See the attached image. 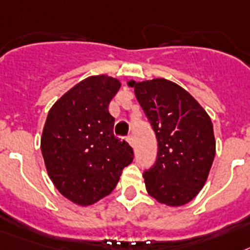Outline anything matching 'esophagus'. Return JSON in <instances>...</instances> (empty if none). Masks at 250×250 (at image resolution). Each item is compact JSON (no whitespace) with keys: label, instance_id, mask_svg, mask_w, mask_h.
Returning a JSON list of instances; mask_svg holds the SVG:
<instances>
[{"label":"esophagus","instance_id":"1","mask_svg":"<svg viewBox=\"0 0 250 250\" xmlns=\"http://www.w3.org/2000/svg\"><path fill=\"white\" fill-rule=\"evenodd\" d=\"M126 140H127V143H129L131 147H134V146H135V140H134L133 134H129V135H127V138H126Z\"/></svg>","mask_w":250,"mask_h":250}]
</instances>
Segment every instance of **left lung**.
<instances>
[{"instance_id":"8db88e82","label":"left lung","mask_w":250,"mask_h":250,"mask_svg":"<svg viewBox=\"0 0 250 250\" xmlns=\"http://www.w3.org/2000/svg\"><path fill=\"white\" fill-rule=\"evenodd\" d=\"M129 85L134 86L157 139L156 162L143 174L147 191L171 207L187 204L203 188L216 154L211 119L187 90L170 80H131Z\"/></svg>"}]
</instances>
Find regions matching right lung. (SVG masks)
I'll return each mask as SVG.
<instances>
[{
    "label": "right lung",
    "instance_id": "right-lung-1",
    "mask_svg": "<svg viewBox=\"0 0 250 250\" xmlns=\"http://www.w3.org/2000/svg\"><path fill=\"white\" fill-rule=\"evenodd\" d=\"M120 82L89 76L52 106L43 127L41 149L57 190L80 206L106 197L133 162L129 143L113 135L115 119L108 104Z\"/></svg>",
    "mask_w": 250,
    "mask_h": 250
}]
</instances>
